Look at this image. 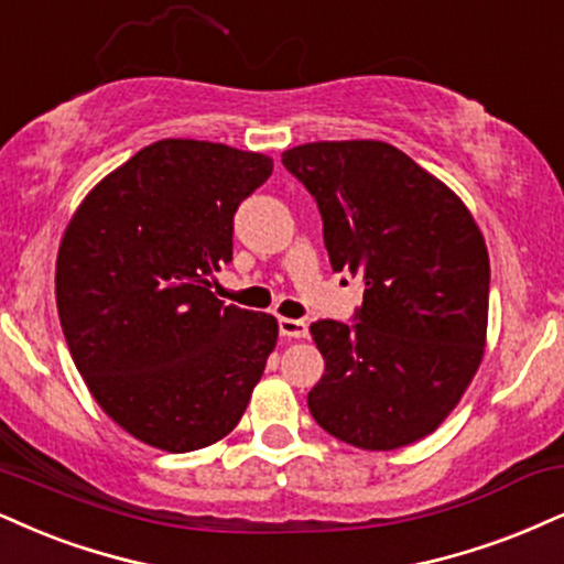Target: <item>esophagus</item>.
<instances>
[{
	"label": "esophagus",
	"instance_id": "obj_1",
	"mask_svg": "<svg viewBox=\"0 0 564 564\" xmlns=\"http://www.w3.org/2000/svg\"><path fill=\"white\" fill-rule=\"evenodd\" d=\"M280 335L288 339H305L308 337V324L301 318H280Z\"/></svg>",
	"mask_w": 564,
	"mask_h": 564
}]
</instances>
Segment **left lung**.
Wrapping results in <instances>:
<instances>
[{
	"label": "left lung",
	"instance_id": "8db88e82",
	"mask_svg": "<svg viewBox=\"0 0 564 564\" xmlns=\"http://www.w3.org/2000/svg\"><path fill=\"white\" fill-rule=\"evenodd\" d=\"M282 164L316 198L332 269L366 284L356 324H311L324 356L311 415L352 447H408L440 429L484 360L481 229L452 187L384 141L303 143Z\"/></svg>",
	"mask_w": 564,
	"mask_h": 564
}]
</instances>
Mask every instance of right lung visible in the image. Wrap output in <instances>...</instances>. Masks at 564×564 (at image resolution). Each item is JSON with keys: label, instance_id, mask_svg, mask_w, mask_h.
I'll return each instance as SVG.
<instances>
[{"label": "right lung", "instance_id": "add662e5", "mask_svg": "<svg viewBox=\"0 0 564 564\" xmlns=\"http://www.w3.org/2000/svg\"><path fill=\"white\" fill-rule=\"evenodd\" d=\"M274 170L267 154L164 138L75 208L57 253L69 356L117 426L193 452L238 426L280 324L225 305L208 276L232 261V217Z\"/></svg>", "mask_w": 564, "mask_h": 564}]
</instances>
